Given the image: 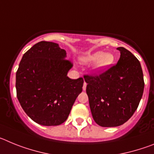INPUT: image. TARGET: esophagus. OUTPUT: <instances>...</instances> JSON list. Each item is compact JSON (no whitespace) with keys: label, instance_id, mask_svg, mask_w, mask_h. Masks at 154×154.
<instances>
[{"label":"esophagus","instance_id":"34e87169","mask_svg":"<svg viewBox=\"0 0 154 154\" xmlns=\"http://www.w3.org/2000/svg\"><path fill=\"white\" fill-rule=\"evenodd\" d=\"M86 85H87V83L85 82L83 84V87H82V89H83L84 91H85V89H86Z\"/></svg>","mask_w":154,"mask_h":154}]
</instances>
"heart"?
<instances>
[{"label": "heart", "mask_w": 154, "mask_h": 154, "mask_svg": "<svg viewBox=\"0 0 154 154\" xmlns=\"http://www.w3.org/2000/svg\"><path fill=\"white\" fill-rule=\"evenodd\" d=\"M115 60V57L110 52L96 51L92 54L82 56L79 61L82 64L95 63V69L97 71H102L107 69L112 65Z\"/></svg>", "instance_id": "obj_1"}]
</instances>
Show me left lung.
<instances>
[{"mask_svg":"<svg viewBox=\"0 0 154 154\" xmlns=\"http://www.w3.org/2000/svg\"><path fill=\"white\" fill-rule=\"evenodd\" d=\"M117 64L99 76H84L92 117L103 127L123 125L137 110L144 89L140 62L123 47Z\"/></svg>","mask_w":154,"mask_h":154,"instance_id":"1","label":"left lung"}]
</instances>
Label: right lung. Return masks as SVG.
<instances>
[{"label": "right lung", "instance_id": "obj_1", "mask_svg": "<svg viewBox=\"0 0 154 154\" xmlns=\"http://www.w3.org/2000/svg\"><path fill=\"white\" fill-rule=\"evenodd\" d=\"M58 44L40 42L25 52L16 72L19 103L27 115L42 126H58L67 119L83 79L67 76L72 65Z\"/></svg>", "mask_w": 154, "mask_h": 154}]
</instances>
